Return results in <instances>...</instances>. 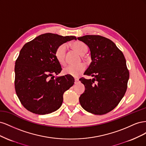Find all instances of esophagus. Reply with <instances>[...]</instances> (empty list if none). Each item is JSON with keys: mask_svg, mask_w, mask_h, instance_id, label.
Segmentation results:
<instances>
[{"mask_svg": "<svg viewBox=\"0 0 146 146\" xmlns=\"http://www.w3.org/2000/svg\"><path fill=\"white\" fill-rule=\"evenodd\" d=\"M78 82V79L75 78V80H74V83H75V84H77Z\"/></svg>", "mask_w": 146, "mask_h": 146, "instance_id": "34e87169", "label": "esophagus"}]
</instances>
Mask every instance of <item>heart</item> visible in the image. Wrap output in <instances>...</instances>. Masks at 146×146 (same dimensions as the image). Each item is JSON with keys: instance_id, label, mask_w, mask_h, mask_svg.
Instances as JSON below:
<instances>
[{"instance_id": "1", "label": "heart", "mask_w": 146, "mask_h": 146, "mask_svg": "<svg viewBox=\"0 0 146 146\" xmlns=\"http://www.w3.org/2000/svg\"><path fill=\"white\" fill-rule=\"evenodd\" d=\"M71 46L80 55H84L88 51V46L82 41H74L72 43ZM66 49L67 46L65 44H63L57 47L55 51V58L61 65H64L66 63ZM85 65L82 63L77 65H69L63 69V73L74 77H77L85 71Z\"/></svg>"}]
</instances>
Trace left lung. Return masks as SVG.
Masks as SVG:
<instances>
[{"label":"left lung","mask_w":146,"mask_h":146,"mask_svg":"<svg viewBox=\"0 0 146 146\" xmlns=\"http://www.w3.org/2000/svg\"><path fill=\"white\" fill-rule=\"evenodd\" d=\"M77 39L90 48L92 62L84 74L93 77L79 79L85 86L79 98L80 105L91 113L107 114L119 104L127 90L129 71L124 55L111 40L100 35Z\"/></svg>","instance_id":"obj_1"}]
</instances>
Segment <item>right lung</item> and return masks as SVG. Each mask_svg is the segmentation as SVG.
I'll return each instance as SVG.
<instances>
[{
    "label": "right lung",
    "mask_w": 146,
    "mask_h": 146,
    "mask_svg": "<svg viewBox=\"0 0 146 146\" xmlns=\"http://www.w3.org/2000/svg\"><path fill=\"white\" fill-rule=\"evenodd\" d=\"M76 39L47 33L21 48L15 63V88L21 104L28 111L46 114L62 105L64 92L73 86L74 79L69 75L54 79L62 70L55 51L60 45Z\"/></svg>",
    "instance_id": "1"
}]
</instances>
